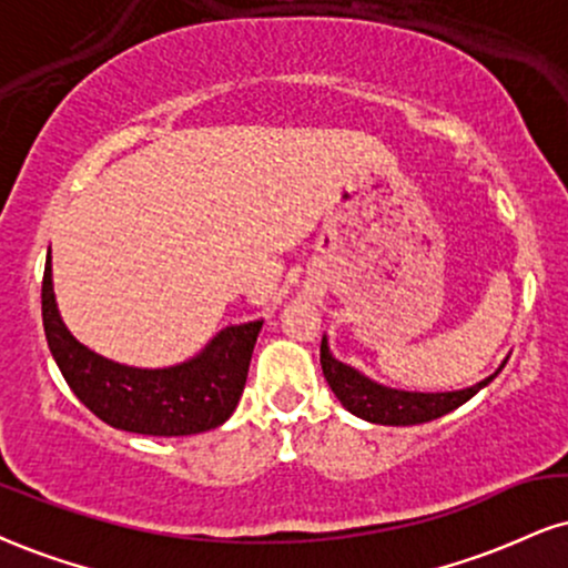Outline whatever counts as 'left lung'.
<instances>
[{
	"label": "left lung",
	"instance_id": "obj_1",
	"mask_svg": "<svg viewBox=\"0 0 568 568\" xmlns=\"http://www.w3.org/2000/svg\"><path fill=\"white\" fill-rule=\"evenodd\" d=\"M320 362H323V375L333 394L338 396L341 405L357 415L362 420L381 423V426H418V423H428L442 415L453 413L455 407L466 405V402L476 392H481L495 375L484 378L481 384L463 388V392H442V394H420V392H399V388H386L373 384L371 378L354 371V367L344 365L333 357L327 349V341L323 338L320 346Z\"/></svg>",
	"mask_w": 568,
	"mask_h": 568
}]
</instances>
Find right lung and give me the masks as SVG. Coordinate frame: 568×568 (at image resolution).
<instances>
[{
	"label": "right lung",
	"instance_id": "1",
	"mask_svg": "<svg viewBox=\"0 0 568 568\" xmlns=\"http://www.w3.org/2000/svg\"><path fill=\"white\" fill-rule=\"evenodd\" d=\"M42 320L65 384L89 413L121 432L190 436L222 426L241 399L262 320L224 327L195 359L166 371L115 365L81 346L54 306L52 266L42 280Z\"/></svg>",
	"mask_w": 568,
	"mask_h": 568
}]
</instances>
